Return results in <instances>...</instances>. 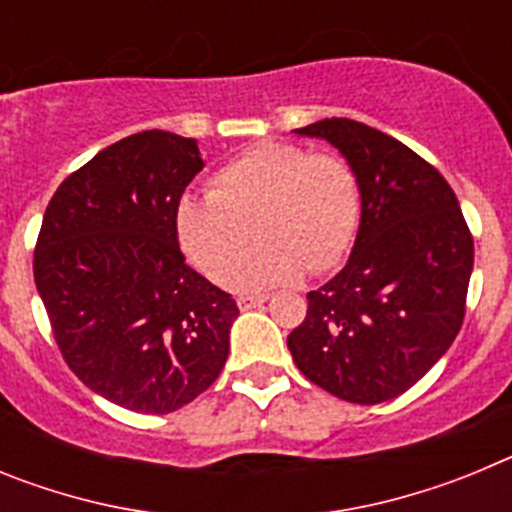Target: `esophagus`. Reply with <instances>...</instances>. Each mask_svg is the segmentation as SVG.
I'll use <instances>...</instances> for the list:
<instances>
[{"label":"esophagus","instance_id":"esophagus-1","mask_svg":"<svg viewBox=\"0 0 512 512\" xmlns=\"http://www.w3.org/2000/svg\"><path fill=\"white\" fill-rule=\"evenodd\" d=\"M266 300H269L266 295H241L238 297V307L241 310H251V307H261Z\"/></svg>","mask_w":512,"mask_h":512}]
</instances>
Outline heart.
Instances as JSON below:
<instances>
[{
	"label": "heart",
	"mask_w": 512,
	"mask_h": 512,
	"mask_svg": "<svg viewBox=\"0 0 512 512\" xmlns=\"http://www.w3.org/2000/svg\"><path fill=\"white\" fill-rule=\"evenodd\" d=\"M361 192L354 169L333 153L259 143L217 169L210 194H182L174 233L184 256L223 282L247 240L260 243L230 274V287L264 292L338 266L354 243Z\"/></svg>",
	"instance_id": "1"
}]
</instances>
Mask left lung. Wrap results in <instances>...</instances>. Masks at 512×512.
<instances>
[{
  "label": "left lung",
  "instance_id": "8db88e82",
  "mask_svg": "<svg viewBox=\"0 0 512 512\" xmlns=\"http://www.w3.org/2000/svg\"><path fill=\"white\" fill-rule=\"evenodd\" d=\"M295 133L328 140L346 158L361 220L346 266L307 295L289 354L330 395L377 405L410 390L454 343L474 241L454 189L400 140L348 117Z\"/></svg>",
  "mask_w": 512,
  "mask_h": 512
}]
</instances>
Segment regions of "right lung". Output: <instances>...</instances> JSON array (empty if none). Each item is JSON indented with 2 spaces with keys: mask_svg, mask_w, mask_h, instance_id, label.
Returning <instances> with one entry per match:
<instances>
[{
  "mask_svg": "<svg viewBox=\"0 0 512 512\" xmlns=\"http://www.w3.org/2000/svg\"><path fill=\"white\" fill-rule=\"evenodd\" d=\"M197 140L143 130L63 179L43 215L35 287L71 372L133 413L166 415L220 377L235 300L187 266L174 207Z\"/></svg>",
  "mask_w": 512,
  "mask_h": 512,
  "instance_id": "add662e5",
  "label": "right lung"
}]
</instances>
